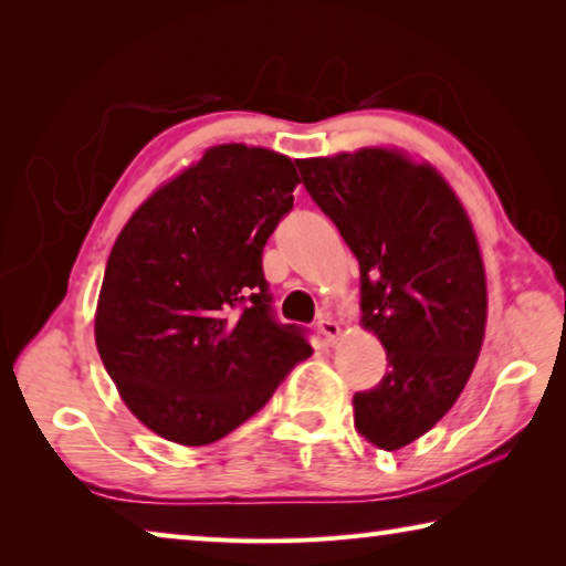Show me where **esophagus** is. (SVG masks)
<instances>
[{
  "instance_id": "esophagus-1",
  "label": "esophagus",
  "mask_w": 566,
  "mask_h": 566,
  "mask_svg": "<svg viewBox=\"0 0 566 566\" xmlns=\"http://www.w3.org/2000/svg\"><path fill=\"white\" fill-rule=\"evenodd\" d=\"M317 329H319V334L327 342H334L339 337V324L334 322V319H329V317H322L319 322H317Z\"/></svg>"
}]
</instances>
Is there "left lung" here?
I'll use <instances>...</instances> for the list:
<instances>
[{
  "label": "left lung",
  "instance_id": "obj_1",
  "mask_svg": "<svg viewBox=\"0 0 566 566\" xmlns=\"http://www.w3.org/2000/svg\"><path fill=\"white\" fill-rule=\"evenodd\" d=\"M296 167L357 256L361 322L387 349V375L354 395V427L395 452L452 409L482 349L486 282L474 229L447 181L399 151Z\"/></svg>",
  "mask_w": 566,
  "mask_h": 566
}]
</instances>
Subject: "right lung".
I'll use <instances>...</instances> for the list:
<instances>
[{
    "label": "right lung",
    "instance_id": "1",
    "mask_svg": "<svg viewBox=\"0 0 566 566\" xmlns=\"http://www.w3.org/2000/svg\"><path fill=\"white\" fill-rule=\"evenodd\" d=\"M290 157L219 145L155 191L112 247L94 319L104 369L151 432L205 447L312 354L272 310L262 252L292 212Z\"/></svg>",
    "mask_w": 566,
    "mask_h": 566
}]
</instances>
